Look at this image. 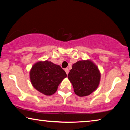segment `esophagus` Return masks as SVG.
Here are the masks:
<instances>
[{"mask_svg":"<svg viewBox=\"0 0 130 130\" xmlns=\"http://www.w3.org/2000/svg\"><path fill=\"white\" fill-rule=\"evenodd\" d=\"M64 70H65L66 73V74H69V69H67V68H66V69H64Z\"/></svg>","mask_w":130,"mask_h":130,"instance_id":"esophagus-1","label":"esophagus"}]
</instances>
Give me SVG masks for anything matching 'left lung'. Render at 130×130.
Returning a JSON list of instances; mask_svg holds the SVG:
<instances>
[{
    "mask_svg": "<svg viewBox=\"0 0 130 130\" xmlns=\"http://www.w3.org/2000/svg\"><path fill=\"white\" fill-rule=\"evenodd\" d=\"M68 79L73 85L74 93L79 96H85L90 95L98 88L101 73L91 60H80L72 66Z\"/></svg>",
    "mask_w": 130,
    "mask_h": 130,
    "instance_id": "left-lung-1",
    "label": "left lung"
}]
</instances>
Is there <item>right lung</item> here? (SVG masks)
Segmentation results:
<instances>
[{
	"instance_id": "right-lung-1",
	"label": "right lung",
	"mask_w": 130,
	"mask_h": 130,
	"mask_svg": "<svg viewBox=\"0 0 130 130\" xmlns=\"http://www.w3.org/2000/svg\"><path fill=\"white\" fill-rule=\"evenodd\" d=\"M66 77L64 70L59 65L47 60L37 62L29 72L30 80L34 88L47 96L53 95L60 83Z\"/></svg>"
}]
</instances>
